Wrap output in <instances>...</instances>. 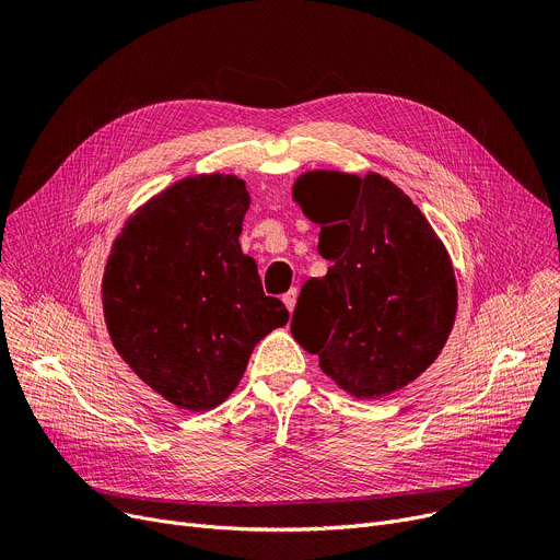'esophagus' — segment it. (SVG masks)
Instances as JSON below:
<instances>
[{
  "label": "esophagus",
  "mask_w": 560,
  "mask_h": 560,
  "mask_svg": "<svg viewBox=\"0 0 560 560\" xmlns=\"http://www.w3.org/2000/svg\"><path fill=\"white\" fill-rule=\"evenodd\" d=\"M283 304L285 308L292 313L294 311V304H296V288H290L285 294H283Z\"/></svg>",
  "instance_id": "obj_1"
}]
</instances>
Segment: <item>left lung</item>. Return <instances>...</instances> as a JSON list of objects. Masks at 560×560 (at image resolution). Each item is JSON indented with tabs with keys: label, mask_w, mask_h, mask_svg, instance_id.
Listing matches in <instances>:
<instances>
[{
	"label": "left lung",
	"mask_w": 560,
	"mask_h": 560,
	"mask_svg": "<svg viewBox=\"0 0 560 560\" xmlns=\"http://www.w3.org/2000/svg\"><path fill=\"white\" fill-rule=\"evenodd\" d=\"M294 198L317 222L326 277L304 283L290 330L355 398L392 394L436 360L457 313L451 258L389 179L319 171Z\"/></svg>",
	"instance_id": "1"
}]
</instances>
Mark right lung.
Returning a JSON list of instances; mask_svg holds the SVG:
<instances>
[{"instance_id": "obj_1", "label": "right lung", "mask_w": 560, "mask_h": 560, "mask_svg": "<svg viewBox=\"0 0 560 560\" xmlns=\"http://www.w3.org/2000/svg\"><path fill=\"white\" fill-rule=\"evenodd\" d=\"M247 207L243 179H182L128 220L107 258L112 342L145 385L191 412L225 400L254 347L290 317L241 249Z\"/></svg>"}]
</instances>
